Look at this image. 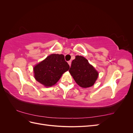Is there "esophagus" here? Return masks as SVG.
Segmentation results:
<instances>
[{
  "label": "esophagus",
  "instance_id": "34e87169",
  "mask_svg": "<svg viewBox=\"0 0 133 133\" xmlns=\"http://www.w3.org/2000/svg\"><path fill=\"white\" fill-rule=\"evenodd\" d=\"M68 64H69V66H70V65H71V60H69V61H68Z\"/></svg>",
  "mask_w": 133,
  "mask_h": 133
}]
</instances>
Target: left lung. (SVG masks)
<instances>
[{
	"label": "left lung",
	"instance_id": "obj_1",
	"mask_svg": "<svg viewBox=\"0 0 133 133\" xmlns=\"http://www.w3.org/2000/svg\"><path fill=\"white\" fill-rule=\"evenodd\" d=\"M75 82L82 88L92 86L98 78V73L82 56L77 55L71 62L69 70Z\"/></svg>",
	"mask_w": 133,
	"mask_h": 133
}]
</instances>
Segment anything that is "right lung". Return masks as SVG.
Segmentation results:
<instances>
[{
	"instance_id": "right-lung-1",
	"label": "right lung",
	"mask_w": 133,
	"mask_h": 133,
	"mask_svg": "<svg viewBox=\"0 0 133 133\" xmlns=\"http://www.w3.org/2000/svg\"><path fill=\"white\" fill-rule=\"evenodd\" d=\"M69 68L64 55L51 54L34 66V76L44 86L51 87L58 82L62 74Z\"/></svg>"
}]
</instances>
